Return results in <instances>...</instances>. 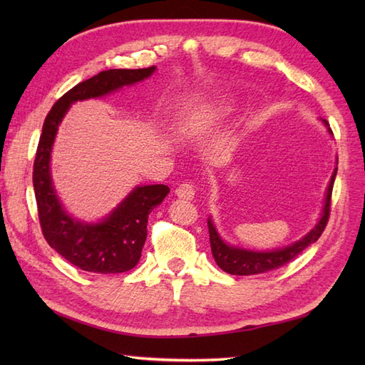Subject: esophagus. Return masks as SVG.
Returning a JSON list of instances; mask_svg holds the SVG:
<instances>
[{"label": "esophagus", "instance_id": "obj_1", "mask_svg": "<svg viewBox=\"0 0 365 365\" xmlns=\"http://www.w3.org/2000/svg\"><path fill=\"white\" fill-rule=\"evenodd\" d=\"M195 185H192L191 182H183L178 185V187L175 188V195L177 197L180 199H187V200H191L192 197H195Z\"/></svg>", "mask_w": 365, "mask_h": 365}]
</instances>
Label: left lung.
Here are the masks:
<instances>
[{
  "mask_svg": "<svg viewBox=\"0 0 365 365\" xmlns=\"http://www.w3.org/2000/svg\"><path fill=\"white\" fill-rule=\"evenodd\" d=\"M323 122L324 125L328 127L329 133H332L328 122L327 120ZM336 174H337V169H334V174L331 175L327 197H324L323 212L319 222L315 224V227L309 232L306 237H302L293 245L281 247V250L259 252V251L243 250V247L230 246L220 237L218 232H216L213 221L208 218V222H207L208 234H210V246H212V254L216 265L229 274L250 276V274H260V273H267V271H273L276 268L284 267L285 263L292 262L297 255H299L302 251H304L307 246L315 243L323 234L324 227H327L328 220H329V212H331V195H332V187H334Z\"/></svg>",
  "mask_w": 365,
  "mask_h": 365,
  "instance_id": "1",
  "label": "left lung"
}]
</instances>
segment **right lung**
<instances>
[{"label":"right lung","instance_id":"right-lung-1","mask_svg":"<svg viewBox=\"0 0 365 365\" xmlns=\"http://www.w3.org/2000/svg\"><path fill=\"white\" fill-rule=\"evenodd\" d=\"M153 72L155 66L100 72L67 91L45 118L33 168L38 221L46 243L83 271L114 274L135 268L147 238V220L153 208L165 200L169 188L166 185L136 187L103 221H76L66 213L51 182L50 155L54 136L72 103L106 96L122 86L143 81Z\"/></svg>","mask_w":365,"mask_h":365}]
</instances>
